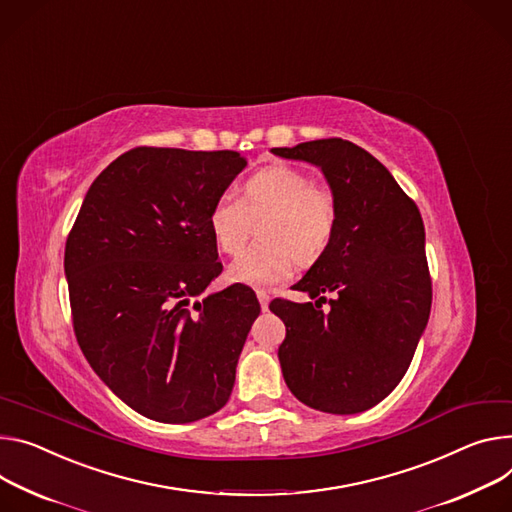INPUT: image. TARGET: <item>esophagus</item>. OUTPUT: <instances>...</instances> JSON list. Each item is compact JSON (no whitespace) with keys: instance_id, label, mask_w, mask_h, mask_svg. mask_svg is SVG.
<instances>
[{"instance_id":"34e87169","label":"esophagus","mask_w":512,"mask_h":512,"mask_svg":"<svg viewBox=\"0 0 512 512\" xmlns=\"http://www.w3.org/2000/svg\"><path fill=\"white\" fill-rule=\"evenodd\" d=\"M257 298H259L261 310H267V306H269V294L263 292V290H257Z\"/></svg>"}]
</instances>
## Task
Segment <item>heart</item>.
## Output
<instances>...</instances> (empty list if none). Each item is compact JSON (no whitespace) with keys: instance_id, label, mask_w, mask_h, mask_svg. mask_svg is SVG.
<instances>
[{"instance_id":"heart-1","label":"heart","mask_w":512,"mask_h":512,"mask_svg":"<svg viewBox=\"0 0 512 512\" xmlns=\"http://www.w3.org/2000/svg\"><path fill=\"white\" fill-rule=\"evenodd\" d=\"M267 216L259 224L261 243L249 247L228 267L230 282L269 288L294 275L298 257L314 261L333 239L337 202L327 185L314 183L310 173L292 165H269L253 173L241 200L224 192L210 212L208 228L216 247L237 255L249 232V216Z\"/></svg>"}]
</instances>
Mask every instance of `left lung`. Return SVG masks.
<instances>
[{"instance_id":"left-lung-1","label":"left lung","mask_w":512,"mask_h":512,"mask_svg":"<svg viewBox=\"0 0 512 512\" xmlns=\"http://www.w3.org/2000/svg\"><path fill=\"white\" fill-rule=\"evenodd\" d=\"M318 167L337 202L333 239L294 290L312 302L273 300L286 324L277 349L292 394L310 408L355 414L382 402L404 378L431 314L425 224L392 173L343 141L271 149ZM322 293H333L322 313Z\"/></svg>"}]
</instances>
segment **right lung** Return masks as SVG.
Here are the masks:
<instances>
[{
  "label": "right lung",
  "instance_id": "1",
  "mask_svg": "<svg viewBox=\"0 0 512 512\" xmlns=\"http://www.w3.org/2000/svg\"><path fill=\"white\" fill-rule=\"evenodd\" d=\"M245 167L237 151L132 149L91 183L69 232L77 343L151 421H200L235 386L257 296L243 284L198 296L222 271L208 212Z\"/></svg>",
  "mask_w": 512,
  "mask_h": 512
}]
</instances>
